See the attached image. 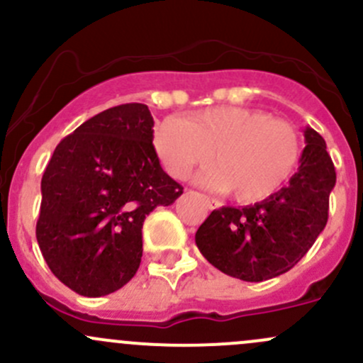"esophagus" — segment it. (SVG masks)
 Segmentation results:
<instances>
[{"instance_id": "obj_1", "label": "esophagus", "mask_w": 363, "mask_h": 363, "mask_svg": "<svg viewBox=\"0 0 363 363\" xmlns=\"http://www.w3.org/2000/svg\"><path fill=\"white\" fill-rule=\"evenodd\" d=\"M201 199H202V201H204L206 208H208V209H218L221 206L220 202L216 201V199H211V197H208V196H201Z\"/></svg>"}]
</instances>
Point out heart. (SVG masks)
Instances as JSON below:
<instances>
[{"label": "heart", "mask_w": 363, "mask_h": 363, "mask_svg": "<svg viewBox=\"0 0 363 363\" xmlns=\"http://www.w3.org/2000/svg\"><path fill=\"white\" fill-rule=\"evenodd\" d=\"M154 149L167 173L189 177L211 159L209 182L240 204L263 202L279 192L301 155L298 130L263 111L216 107L180 118H166L154 131Z\"/></svg>", "instance_id": "b5f03b06"}]
</instances>
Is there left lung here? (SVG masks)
Listing matches in <instances>:
<instances>
[{
  "label": "left lung",
  "mask_w": 363,
  "mask_h": 363,
  "mask_svg": "<svg viewBox=\"0 0 363 363\" xmlns=\"http://www.w3.org/2000/svg\"><path fill=\"white\" fill-rule=\"evenodd\" d=\"M303 133L306 147L286 186L263 202L214 209L199 227V251L223 274L245 282L286 274L325 228L336 169L322 136Z\"/></svg>",
  "instance_id": "1"
}]
</instances>
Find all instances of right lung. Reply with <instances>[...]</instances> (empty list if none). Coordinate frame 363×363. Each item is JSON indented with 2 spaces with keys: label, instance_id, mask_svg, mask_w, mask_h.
<instances>
[{
  "label": "right lung",
  "instance_id": "right-lung-1",
  "mask_svg": "<svg viewBox=\"0 0 363 363\" xmlns=\"http://www.w3.org/2000/svg\"><path fill=\"white\" fill-rule=\"evenodd\" d=\"M143 104L93 116L57 145L41 180L36 239L46 264L81 296L100 298L133 279L142 227L183 186L161 167Z\"/></svg>",
  "mask_w": 363,
  "mask_h": 363
}]
</instances>
